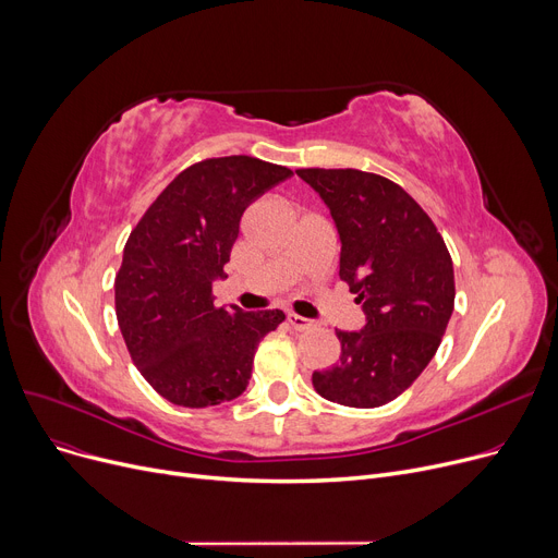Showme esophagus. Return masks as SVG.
Returning <instances> with one entry per match:
<instances>
[{"mask_svg": "<svg viewBox=\"0 0 558 558\" xmlns=\"http://www.w3.org/2000/svg\"><path fill=\"white\" fill-rule=\"evenodd\" d=\"M288 322H290V326H292L294 331H308V329H313V326H315L313 319L302 317V315H294V313H288Z\"/></svg>", "mask_w": 558, "mask_h": 558, "instance_id": "34e87169", "label": "esophagus"}]
</instances>
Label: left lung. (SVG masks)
<instances>
[{"label":"left lung","mask_w":558,"mask_h":558,"mask_svg":"<svg viewBox=\"0 0 558 558\" xmlns=\"http://www.w3.org/2000/svg\"><path fill=\"white\" fill-rule=\"evenodd\" d=\"M329 207L340 279L363 306L360 331H336L338 365L313 372L326 401L378 408L395 401L437 353L454 308L452 260L435 222L410 193L355 169H300Z\"/></svg>","instance_id":"1"}]
</instances>
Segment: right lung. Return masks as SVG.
I'll return each instance as SVG.
<instances>
[{"label": "right lung", "instance_id": "right-lung-1", "mask_svg": "<svg viewBox=\"0 0 558 558\" xmlns=\"http://www.w3.org/2000/svg\"><path fill=\"white\" fill-rule=\"evenodd\" d=\"M292 175L277 163L216 157L182 171L130 234L114 281L119 329L157 395L182 408L241 397L254 351L281 311L214 306V281L239 239L243 211Z\"/></svg>", "mask_w": 558, "mask_h": 558}]
</instances>
